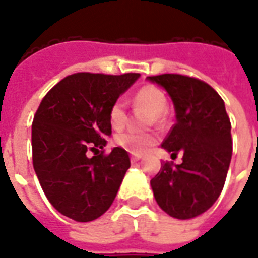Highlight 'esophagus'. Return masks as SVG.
Here are the masks:
<instances>
[{
    "mask_svg": "<svg viewBox=\"0 0 258 258\" xmlns=\"http://www.w3.org/2000/svg\"><path fill=\"white\" fill-rule=\"evenodd\" d=\"M141 158H143V155H137V154H132L131 155L132 162H137V160H140Z\"/></svg>",
    "mask_w": 258,
    "mask_h": 258,
    "instance_id": "1",
    "label": "esophagus"
}]
</instances>
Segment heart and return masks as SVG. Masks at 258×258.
<instances>
[{
    "label": "heart",
    "mask_w": 258,
    "mask_h": 258,
    "mask_svg": "<svg viewBox=\"0 0 258 258\" xmlns=\"http://www.w3.org/2000/svg\"><path fill=\"white\" fill-rule=\"evenodd\" d=\"M133 103L137 107H143L148 110L151 114H154L155 118L159 119L160 115L167 108V98L163 91L156 88L155 85H144L137 91L133 96ZM108 121L110 125L115 131H121L125 127L127 121L126 106L122 99L115 100L108 110ZM158 137L152 133H136V132H125L115 137V143L131 154L141 155L145 151H148L152 145L156 143Z\"/></svg>",
    "instance_id": "obj_1"
}]
</instances>
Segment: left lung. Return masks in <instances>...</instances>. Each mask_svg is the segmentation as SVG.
<instances>
[{"instance_id":"8db88e82","label":"left lung","mask_w":258,"mask_h":258,"mask_svg":"<svg viewBox=\"0 0 258 258\" xmlns=\"http://www.w3.org/2000/svg\"><path fill=\"white\" fill-rule=\"evenodd\" d=\"M167 91L177 122L164 150L182 163L163 162L151 179L155 200L175 219H191L210 210L222 193L231 162V123L220 95L196 77L164 73L147 77Z\"/></svg>"}]
</instances>
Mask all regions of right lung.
<instances>
[{
	"label": "right lung",
	"mask_w": 258,
	"mask_h": 258,
	"mask_svg": "<svg viewBox=\"0 0 258 258\" xmlns=\"http://www.w3.org/2000/svg\"><path fill=\"white\" fill-rule=\"evenodd\" d=\"M139 77L73 73L40 102L32 122V163L44 195L59 214L91 222L113 204L131 159L121 147L104 154L106 137L111 135L108 110Z\"/></svg>",
	"instance_id": "obj_1"
}]
</instances>
